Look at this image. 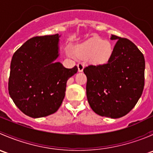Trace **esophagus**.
<instances>
[{
	"label": "esophagus",
	"instance_id": "34e87169",
	"mask_svg": "<svg viewBox=\"0 0 153 153\" xmlns=\"http://www.w3.org/2000/svg\"><path fill=\"white\" fill-rule=\"evenodd\" d=\"M78 71H79V72H82L83 69H84V63H82V62L78 63Z\"/></svg>",
	"mask_w": 153,
	"mask_h": 153
}]
</instances>
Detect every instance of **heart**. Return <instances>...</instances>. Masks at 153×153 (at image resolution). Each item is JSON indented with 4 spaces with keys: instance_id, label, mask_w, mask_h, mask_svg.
<instances>
[{
    "instance_id": "obj_1",
    "label": "heart",
    "mask_w": 153,
    "mask_h": 153,
    "mask_svg": "<svg viewBox=\"0 0 153 153\" xmlns=\"http://www.w3.org/2000/svg\"><path fill=\"white\" fill-rule=\"evenodd\" d=\"M80 53L84 56L90 55V60L95 64L105 63L111 57L112 47L109 41L100 38H92L81 45Z\"/></svg>"
}]
</instances>
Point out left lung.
Wrapping results in <instances>:
<instances>
[{
	"label": "left lung",
	"instance_id": "1",
	"mask_svg": "<svg viewBox=\"0 0 153 153\" xmlns=\"http://www.w3.org/2000/svg\"><path fill=\"white\" fill-rule=\"evenodd\" d=\"M117 40L107 63L84 69L87 78L86 97L98 115L118 118L129 113L142 95L145 60L135 44L112 35Z\"/></svg>",
	"mask_w": 153,
	"mask_h": 153
}]
</instances>
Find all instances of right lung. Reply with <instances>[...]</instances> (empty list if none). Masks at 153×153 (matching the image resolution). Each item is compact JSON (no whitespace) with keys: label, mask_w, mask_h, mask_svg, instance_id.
I'll return each mask as SVG.
<instances>
[{"label":"right lung","mask_w":153,"mask_h":153,"mask_svg":"<svg viewBox=\"0 0 153 153\" xmlns=\"http://www.w3.org/2000/svg\"><path fill=\"white\" fill-rule=\"evenodd\" d=\"M58 34L26 41L12 56L9 93L18 109L32 118L53 114L65 96L67 80L78 72L54 62L58 57Z\"/></svg>","instance_id":"right-lung-1"}]
</instances>
